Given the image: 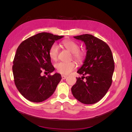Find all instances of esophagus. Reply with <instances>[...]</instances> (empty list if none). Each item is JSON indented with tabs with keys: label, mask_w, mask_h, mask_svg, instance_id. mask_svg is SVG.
<instances>
[{
	"label": "esophagus",
	"mask_w": 132,
	"mask_h": 132,
	"mask_svg": "<svg viewBox=\"0 0 132 132\" xmlns=\"http://www.w3.org/2000/svg\"><path fill=\"white\" fill-rule=\"evenodd\" d=\"M67 78V76H65V75H62V79H65L66 78Z\"/></svg>",
	"instance_id": "34e87169"
}]
</instances>
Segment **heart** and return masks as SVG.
Returning <instances> with one entry per match:
<instances>
[{"instance_id":"b5f03b06","label":"heart","mask_w":132,"mask_h":132,"mask_svg":"<svg viewBox=\"0 0 132 132\" xmlns=\"http://www.w3.org/2000/svg\"><path fill=\"white\" fill-rule=\"evenodd\" d=\"M62 45L73 54V57L78 62H81L85 57V54L82 51H79V46L75 42L71 40H65L62 42ZM59 53V46L57 44L54 43L51 47L49 51V55L50 58L56 61ZM56 68L59 73L62 74L67 75L71 73L76 67L74 62H59L56 65Z\"/></svg>"}]
</instances>
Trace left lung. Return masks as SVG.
<instances>
[{
    "mask_svg": "<svg viewBox=\"0 0 132 132\" xmlns=\"http://www.w3.org/2000/svg\"><path fill=\"white\" fill-rule=\"evenodd\" d=\"M74 38L85 43L86 54L83 64L77 71L82 76L77 78L71 93L80 102L94 104L104 97L111 85L114 70L112 53L105 42L93 35L85 34ZM84 78L86 81L83 80Z\"/></svg>",
    "mask_w": 132,
    "mask_h": 132,
    "instance_id": "8db88e82",
    "label": "left lung"
}]
</instances>
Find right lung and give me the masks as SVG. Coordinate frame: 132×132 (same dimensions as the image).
I'll return each instance as SVG.
<instances>
[{
    "instance_id": "add662e5",
    "label": "right lung",
    "mask_w": 132,
    "mask_h": 132,
    "mask_svg": "<svg viewBox=\"0 0 132 132\" xmlns=\"http://www.w3.org/2000/svg\"><path fill=\"white\" fill-rule=\"evenodd\" d=\"M63 37L41 32L26 39L18 47L13 65L14 82L19 91L29 101L46 100L53 95L61 80L59 73L46 77L41 73L54 70L49 51L55 41Z\"/></svg>"
}]
</instances>
